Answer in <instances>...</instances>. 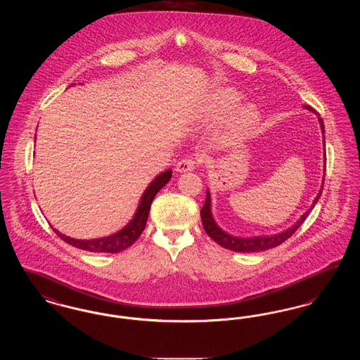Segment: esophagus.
Wrapping results in <instances>:
<instances>
[{
	"mask_svg": "<svg viewBox=\"0 0 360 360\" xmlns=\"http://www.w3.org/2000/svg\"><path fill=\"white\" fill-rule=\"evenodd\" d=\"M195 166H197V160H195V158H193V156H186V158H184L182 160H179V162L176 163L175 172H191V170H194V169H195Z\"/></svg>",
	"mask_w": 360,
	"mask_h": 360,
	"instance_id": "34e87169",
	"label": "esophagus"
}]
</instances>
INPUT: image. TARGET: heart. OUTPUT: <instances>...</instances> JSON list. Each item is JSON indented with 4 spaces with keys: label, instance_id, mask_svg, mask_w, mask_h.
<instances>
[{
    "label": "heart",
    "instance_id": "obj_1",
    "mask_svg": "<svg viewBox=\"0 0 360 360\" xmlns=\"http://www.w3.org/2000/svg\"><path fill=\"white\" fill-rule=\"evenodd\" d=\"M239 101V97L232 91H223L219 94L213 105V113L224 115L231 110ZM259 121V112L255 105H245L235 115L231 122V134L233 137H245L254 132Z\"/></svg>",
    "mask_w": 360,
    "mask_h": 360
}]
</instances>
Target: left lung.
<instances>
[{"label":"left lung","instance_id":"1","mask_svg":"<svg viewBox=\"0 0 360 360\" xmlns=\"http://www.w3.org/2000/svg\"><path fill=\"white\" fill-rule=\"evenodd\" d=\"M305 108L309 109L310 112L314 113V109L309 105H305ZM320 121V125H321V132L324 134V122L323 119L319 117ZM324 146H326V139L323 140ZM324 163H326V154L324 153ZM323 185H324V181H323ZM321 191L323 188H320L317 197L314 198L313 204L309 207L308 212H305L301 219L294 224L292 226H290L289 229L281 232V233H276V235H271V236H255V238H238V236H233V235H229L226 232H224L223 229L216 224L213 216H212V207H210V193L209 190L206 191L205 204L201 209V220H202V225H204V229H205L206 233L214 240L217 244H220L226 250H231V251H235V252H257V251H264V250H269V248H273L276 247L279 244H282L285 240L289 239L291 235L301 226V224L305 221V219L308 217L309 213L311 212V209L314 207V205L317 204L320 195H321Z\"/></svg>","mask_w":360,"mask_h":360}]
</instances>
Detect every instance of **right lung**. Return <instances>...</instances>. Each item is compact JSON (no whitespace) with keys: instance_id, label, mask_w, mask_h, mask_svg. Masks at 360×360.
Segmentation results:
<instances>
[{"instance_id":"right-lung-1","label":"right lung","mask_w":360,"mask_h":360,"mask_svg":"<svg viewBox=\"0 0 360 360\" xmlns=\"http://www.w3.org/2000/svg\"><path fill=\"white\" fill-rule=\"evenodd\" d=\"M172 174V170H166L155 178L154 181L148 185V188H146V191L139 202V206H137L134 219L127 224L121 231L110 235V236L100 238V239L79 240L66 236V235L60 233L59 231H56L55 228H53V232L63 241H66L70 245L79 248V250H85L90 252H109V254L120 252L122 250L131 247L139 239L141 232L144 231L153 200H154L156 193L170 181Z\"/></svg>"}]
</instances>
